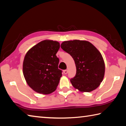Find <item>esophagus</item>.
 <instances>
[{
	"label": "esophagus",
	"instance_id": "1",
	"mask_svg": "<svg viewBox=\"0 0 126 126\" xmlns=\"http://www.w3.org/2000/svg\"><path fill=\"white\" fill-rule=\"evenodd\" d=\"M63 73L64 74H67L68 73V70H63Z\"/></svg>",
	"mask_w": 126,
	"mask_h": 126
}]
</instances>
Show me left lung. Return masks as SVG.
<instances>
[{
	"instance_id": "left-lung-1",
	"label": "left lung",
	"mask_w": 126,
	"mask_h": 126,
	"mask_svg": "<svg viewBox=\"0 0 126 126\" xmlns=\"http://www.w3.org/2000/svg\"><path fill=\"white\" fill-rule=\"evenodd\" d=\"M61 47L75 62L76 75L70 79L73 87L80 92H90L98 88L105 70L104 59L99 50L88 41L78 40L64 41Z\"/></svg>"
}]
</instances>
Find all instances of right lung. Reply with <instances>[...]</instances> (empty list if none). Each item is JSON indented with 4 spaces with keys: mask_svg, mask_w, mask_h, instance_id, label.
Wrapping results in <instances>:
<instances>
[{
    "mask_svg": "<svg viewBox=\"0 0 126 126\" xmlns=\"http://www.w3.org/2000/svg\"><path fill=\"white\" fill-rule=\"evenodd\" d=\"M59 48L57 41L46 40L34 46L25 55L24 76L28 85L36 92L49 94L56 90L62 75L56 56Z\"/></svg>",
    "mask_w": 126,
    "mask_h": 126,
    "instance_id": "add662e5",
    "label": "right lung"
}]
</instances>
